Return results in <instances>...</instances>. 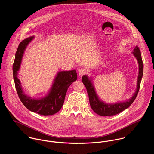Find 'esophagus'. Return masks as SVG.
I'll return each instance as SVG.
<instances>
[{
    "label": "esophagus",
    "mask_w": 154,
    "mask_h": 154,
    "mask_svg": "<svg viewBox=\"0 0 154 154\" xmlns=\"http://www.w3.org/2000/svg\"><path fill=\"white\" fill-rule=\"evenodd\" d=\"M86 73H87V70L85 68H81V69H79V70L78 71V74L80 76H83Z\"/></svg>",
    "instance_id": "1"
}]
</instances>
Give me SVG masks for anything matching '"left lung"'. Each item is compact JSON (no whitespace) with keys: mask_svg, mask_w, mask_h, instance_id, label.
<instances>
[{"mask_svg":"<svg viewBox=\"0 0 154 154\" xmlns=\"http://www.w3.org/2000/svg\"><path fill=\"white\" fill-rule=\"evenodd\" d=\"M139 64V75L137 78V88L131 98L125 102H120L116 104H107L101 101L95 92V88L92 83L91 79H89L87 75H84L82 81L87 90L89 104L91 109L97 114L101 116H110L117 114L122 111L126 110L133 103L138 94L140 82L143 76V64L141 57L140 51L137 46H136L132 52Z\"/></svg>","mask_w":154,"mask_h":154,"instance_id":"left-lung-1","label":"left lung"}]
</instances>
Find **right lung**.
I'll list each match as a JSON object with an SVG mask.
<instances>
[{
	"instance_id": "add662e5",
	"label": "right lung",
	"mask_w": 154,
	"mask_h": 154,
	"mask_svg": "<svg viewBox=\"0 0 154 154\" xmlns=\"http://www.w3.org/2000/svg\"><path fill=\"white\" fill-rule=\"evenodd\" d=\"M34 38V37L32 36L22 40L17 48L13 64V76L15 88L21 101L27 109L43 116L53 115L62 107L67 90L72 82L76 81L77 73L75 70L59 72L49 93L41 99L31 98L24 94L21 82L18 78V71L20 68L24 51Z\"/></svg>"
}]
</instances>
